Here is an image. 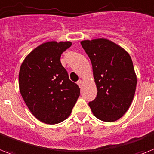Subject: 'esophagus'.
<instances>
[{"mask_svg": "<svg viewBox=\"0 0 154 154\" xmlns=\"http://www.w3.org/2000/svg\"><path fill=\"white\" fill-rule=\"evenodd\" d=\"M77 85H79L80 88H81L82 85H83V81H82V80H79V81H77Z\"/></svg>", "mask_w": 154, "mask_h": 154, "instance_id": "34e87169", "label": "esophagus"}]
</instances>
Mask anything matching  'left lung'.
Wrapping results in <instances>:
<instances>
[{
	"label": "left lung",
	"mask_w": 154,
	"mask_h": 154,
	"mask_svg": "<svg viewBox=\"0 0 154 154\" xmlns=\"http://www.w3.org/2000/svg\"><path fill=\"white\" fill-rule=\"evenodd\" d=\"M89 57L97 96L88 105L97 119L115 122L129 109L137 85V76L127 51L107 38L83 40Z\"/></svg>",
	"instance_id": "1"
}]
</instances>
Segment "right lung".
Instances as JSON below:
<instances>
[{"label": "right lung", "mask_w": 154, "mask_h": 154, "mask_svg": "<svg viewBox=\"0 0 154 154\" xmlns=\"http://www.w3.org/2000/svg\"><path fill=\"white\" fill-rule=\"evenodd\" d=\"M72 42L49 41L32 50L22 62L19 88L26 105L38 120L57 124L70 116L80 88L69 79L60 57Z\"/></svg>", "instance_id": "1"}]
</instances>
